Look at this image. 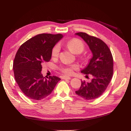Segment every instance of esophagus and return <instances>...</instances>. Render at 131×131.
<instances>
[{
  "label": "esophagus",
  "mask_w": 131,
  "mask_h": 131,
  "mask_svg": "<svg viewBox=\"0 0 131 131\" xmlns=\"http://www.w3.org/2000/svg\"><path fill=\"white\" fill-rule=\"evenodd\" d=\"M62 79H64V80H70V77H69V76H63L62 77Z\"/></svg>",
  "instance_id": "1"
}]
</instances>
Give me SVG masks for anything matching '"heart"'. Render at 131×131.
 I'll use <instances>...</instances> for the list:
<instances>
[{
    "mask_svg": "<svg viewBox=\"0 0 131 131\" xmlns=\"http://www.w3.org/2000/svg\"><path fill=\"white\" fill-rule=\"evenodd\" d=\"M66 46L71 52L75 54H79L83 51L84 49V45L83 41L78 39H73L68 41L66 43ZM59 46H55L52 51V56L56 58L59 55ZM77 69V66L75 65L64 66L61 68L62 72L66 74H71L73 73L74 70Z\"/></svg>",
    "mask_w": 131,
    "mask_h": 131,
    "instance_id": "heart-1",
    "label": "heart"
}]
</instances>
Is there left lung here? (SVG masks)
I'll list each match as a JSON object with an SVG mask.
<instances>
[{"mask_svg":"<svg viewBox=\"0 0 131 131\" xmlns=\"http://www.w3.org/2000/svg\"><path fill=\"white\" fill-rule=\"evenodd\" d=\"M75 35L84 40L92 54L87 66L81 70L87 76L91 75V81H81L80 88L75 92L85 100L95 99L102 95L112 79L113 59L112 53L102 40L83 32Z\"/></svg>","mask_w":131,"mask_h":131,"instance_id":"1","label":"left lung"}]
</instances>
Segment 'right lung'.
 <instances>
[{"label": "right lung", "instance_id": "right-lung-1", "mask_svg": "<svg viewBox=\"0 0 131 131\" xmlns=\"http://www.w3.org/2000/svg\"><path fill=\"white\" fill-rule=\"evenodd\" d=\"M62 34H42L22 44L15 55L13 70L19 88L26 96L41 100L51 94L61 79L57 76L43 77L41 63L49 62L52 50L62 38Z\"/></svg>", "mask_w": 131, "mask_h": 131}]
</instances>
